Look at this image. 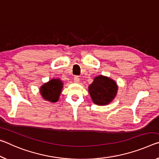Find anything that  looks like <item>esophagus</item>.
Returning <instances> with one entry per match:
<instances>
[{
	"label": "esophagus",
	"instance_id": "obj_1",
	"mask_svg": "<svg viewBox=\"0 0 159 159\" xmlns=\"http://www.w3.org/2000/svg\"><path fill=\"white\" fill-rule=\"evenodd\" d=\"M74 82L75 83H79L80 82V78L78 76H75L74 77Z\"/></svg>",
	"mask_w": 159,
	"mask_h": 159
}]
</instances>
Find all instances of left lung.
I'll return each instance as SVG.
<instances>
[{"label": "left lung", "instance_id": "obj_1", "mask_svg": "<svg viewBox=\"0 0 159 159\" xmlns=\"http://www.w3.org/2000/svg\"><path fill=\"white\" fill-rule=\"evenodd\" d=\"M118 89L113 80L98 75L89 86V93L93 102L97 105H107L116 97Z\"/></svg>", "mask_w": 159, "mask_h": 159}]
</instances>
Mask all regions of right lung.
<instances>
[{
  "label": "right lung",
  "instance_id": "obj_1",
  "mask_svg": "<svg viewBox=\"0 0 159 159\" xmlns=\"http://www.w3.org/2000/svg\"><path fill=\"white\" fill-rule=\"evenodd\" d=\"M63 83L59 79H52L43 84L40 88L41 95L50 102H57L59 99Z\"/></svg>",
  "mask_w": 159,
  "mask_h": 159
}]
</instances>
